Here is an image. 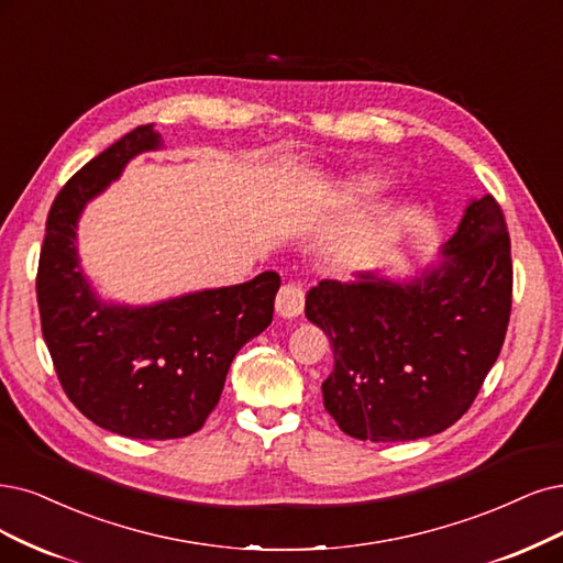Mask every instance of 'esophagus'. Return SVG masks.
Instances as JSON below:
<instances>
[{"instance_id":"1","label":"esophagus","mask_w":563,"mask_h":563,"mask_svg":"<svg viewBox=\"0 0 563 563\" xmlns=\"http://www.w3.org/2000/svg\"><path fill=\"white\" fill-rule=\"evenodd\" d=\"M276 313L283 318H297L303 313V289L297 283H285L278 289Z\"/></svg>"}]
</instances>
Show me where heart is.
Returning a JSON list of instances; mask_svg holds the SVG:
<instances>
[{
	"instance_id": "obj_1",
	"label": "heart",
	"mask_w": 563,
	"mask_h": 563,
	"mask_svg": "<svg viewBox=\"0 0 563 563\" xmlns=\"http://www.w3.org/2000/svg\"><path fill=\"white\" fill-rule=\"evenodd\" d=\"M380 187H383V180L378 176H357V178L350 180V190L352 192L368 195V192H378Z\"/></svg>"
}]
</instances>
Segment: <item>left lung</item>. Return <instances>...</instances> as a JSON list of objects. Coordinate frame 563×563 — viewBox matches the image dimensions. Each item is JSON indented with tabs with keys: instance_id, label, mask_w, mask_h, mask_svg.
Instances as JSON below:
<instances>
[{
	"instance_id": "1",
	"label": "left lung",
	"mask_w": 563,
	"mask_h": 563,
	"mask_svg": "<svg viewBox=\"0 0 563 563\" xmlns=\"http://www.w3.org/2000/svg\"><path fill=\"white\" fill-rule=\"evenodd\" d=\"M510 303V236L492 195L466 206L439 264L420 278L318 283L306 295V318L334 350L322 383L327 412L352 439L373 443L445 431L501 352Z\"/></svg>"
}]
</instances>
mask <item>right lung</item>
Listing matches in <instances>:
<instances>
[{
    "mask_svg": "<svg viewBox=\"0 0 563 563\" xmlns=\"http://www.w3.org/2000/svg\"><path fill=\"white\" fill-rule=\"evenodd\" d=\"M162 145L141 124L90 159L55 197L38 257L41 331L69 401L97 427L141 441L183 439L218 406L236 352L274 320L276 271L153 306L107 303L82 276V208L124 164Z\"/></svg>",
    "mask_w": 563,
    "mask_h": 563,
    "instance_id": "add662e5",
    "label": "right lung"
}]
</instances>
